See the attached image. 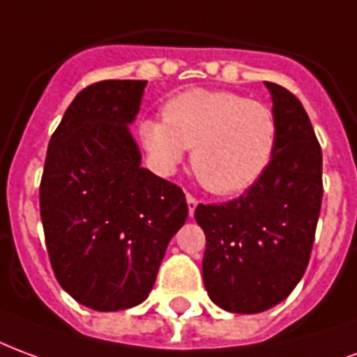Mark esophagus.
<instances>
[{"instance_id": "esophagus-1", "label": "esophagus", "mask_w": 357, "mask_h": 357, "mask_svg": "<svg viewBox=\"0 0 357 357\" xmlns=\"http://www.w3.org/2000/svg\"><path fill=\"white\" fill-rule=\"evenodd\" d=\"M186 204H188L190 217H194V213H196V207H197V199L192 196V194H186Z\"/></svg>"}]
</instances>
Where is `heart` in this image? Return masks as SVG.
<instances>
[{"label":"heart","mask_w":357,"mask_h":357,"mask_svg":"<svg viewBox=\"0 0 357 357\" xmlns=\"http://www.w3.org/2000/svg\"><path fill=\"white\" fill-rule=\"evenodd\" d=\"M161 119L139 123L150 165L173 175L192 148V169L211 194L234 196L259 181L278 146V118L264 102L232 91L190 89L171 96Z\"/></svg>","instance_id":"heart-1"}]
</instances>
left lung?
Returning a JSON list of instances; mask_svg holds the SVG:
<instances>
[{"mask_svg": "<svg viewBox=\"0 0 357 357\" xmlns=\"http://www.w3.org/2000/svg\"><path fill=\"white\" fill-rule=\"evenodd\" d=\"M278 118V146L259 181L222 205L196 207L205 232L204 283L234 314H259L285 301L310 261L321 209V148L301 100L264 82Z\"/></svg>", "mask_w": 357, "mask_h": 357, "instance_id": "1", "label": "left lung"}]
</instances>
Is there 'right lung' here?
<instances>
[{
	"label": "right lung",
	"mask_w": 357,
	"mask_h": 357,
	"mask_svg": "<svg viewBox=\"0 0 357 357\" xmlns=\"http://www.w3.org/2000/svg\"><path fill=\"white\" fill-rule=\"evenodd\" d=\"M146 82L106 79L77 93L47 148L40 211L61 287L91 310L146 301L188 217L176 184L140 165L129 125Z\"/></svg>",
	"instance_id": "add662e5"
}]
</instances>
